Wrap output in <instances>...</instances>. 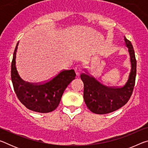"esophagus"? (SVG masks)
I'll return each mask as SVG.
<instances>
[{
  "label": "esophagus",
  "mask_w": 148,
  "mask_h": 148,
  "mask_svg": "<svg viewBox=\"0 0 148 148\" xmlns=\"http://www.w3.org/2000/svg\"><path fill=\"white\" fill-rule=\"evenodd\" d=\"M75 72L77 76H79L82 72V66L81 65H77V66L74 68Z\"/></svg>",
  "instance_id": "34e87169"
}]
</instances>
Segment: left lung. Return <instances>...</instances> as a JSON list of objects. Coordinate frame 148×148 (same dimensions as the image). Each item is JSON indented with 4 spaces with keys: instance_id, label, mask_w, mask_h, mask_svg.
Segmentation results:
<instances>
[{
    "instance_id": "left-lung-1",
    "label": "left lung",
    "mask_w": 148,
    "mask_h": 148,
    "mask_svg": "<svg viewBox=\"0 0 148 148\" xmlns=\"http://www.w3.org/2000/svg\"><path fill=\"white\" fill-rule=\"evenodd\" d=\"M125 46L128 47L131 69L123 86L108 87L89 74L88 70L80 75L84 84V99L89 110L97 114L114 112L127 103L133 91L136 75V60L131 42L124 36Z\"/></svg>"
}]
</instances>
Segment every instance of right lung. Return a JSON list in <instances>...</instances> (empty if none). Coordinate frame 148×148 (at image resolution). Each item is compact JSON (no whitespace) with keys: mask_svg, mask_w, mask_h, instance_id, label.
<instances>
[{"mask_svg":"<svg viewBox=\"0 0 148 148\" xmlns=\"http://www.w3.org/2000/svg\"><path fill=\"white\" fill-rule=\"evenodd\" d=\"M17 42L12 62L11 78L15 92L20 102L27 108L39 113H48L56 110L61 101L65 89L76 73L73 69L64 70L53 78L43 84H32L24 81L16 69Z\"/></svg>","mask_w":148,"mask_h":148,"instance_id":"right-lung-1","label":"right lung"}]
</instances>
